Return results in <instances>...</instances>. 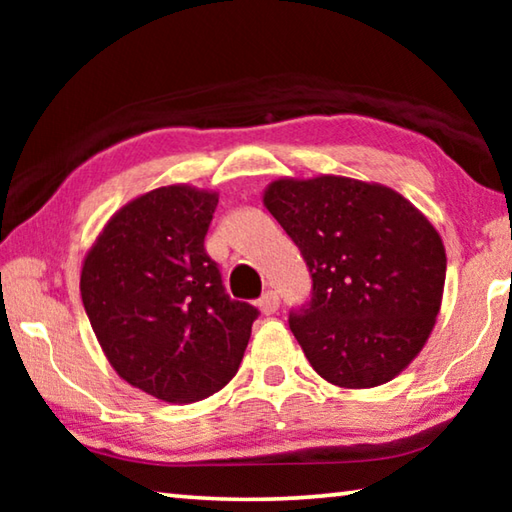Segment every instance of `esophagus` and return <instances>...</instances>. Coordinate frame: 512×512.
Listing matches in <instances>:
<instances>
[{
    "label": "esophagus",
    "mask_w": 512,
    "mask_h": 512,
    "mask_svg": "<svg viewBox=\"0 0 512 512\" xmlns=\"http://www.w3.org/2000/svg\"><path fill=\"white\" fill-rule=\"evenodd\" d=\"M257 307H259V311H262L264 316H271V314H275L277 307H280V296H277L275 291H268V293H264L262 298H259Z\"/></svg>",
    "instance_id": "34e87169"
}]
</instances>
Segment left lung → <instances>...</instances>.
Wrapping results in <instances>:
<instances>
[{
  "instance_id": "8db88e82",
  "label": "left lung",
  "mask_w": 512,
  "mask_h": 512,
  "mask_svg": "<svg viewBox=\"0 0 512 512\" xmlns=\"http://www.w3.org/2000/svg\"><path fill=\"white\" fill-rule=\"evenodd\" d=\"M262 201L314 280L311 302L289 318L311 368L339 388L395 379L427 345L443 305L438 230L395 189L332 173L277 178Z\"/></svg>"
}]
</instances>
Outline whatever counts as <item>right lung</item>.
Instances as JSON below:
<instances>
[{"mask_svg": "<svg viewBox=\"0 0 512 512\" xmlns=\"http://www.w3.org/2000/svg\"><path fill=\"white\" fill-rule=\"evenodd\" d=\"M219 192L164 185L110 216L81 268V298L117 375L171 404L219 393L244 357L257 309L230 300L205 253Z\"/></svg>", "mask_w": 512, "mask_h": 512, "instance_id": "add662e5", "label": "right lung"}]
</instances>
